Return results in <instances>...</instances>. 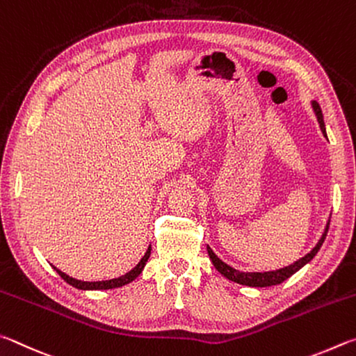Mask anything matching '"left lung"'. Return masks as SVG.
I'll return each instance as SVG.
<instances>
[{"label":"left lung","mask_w":356,"mask_h":356,"mask_svg":"<svg viewBox=\"0 0 356 356\" xmlns=\"http://www.w3.org/2000/svg\"><path fill=\"white\" fill-rule=\"evenodd\" d=\"M313 109H314L316 115H317V122H319V127L322 129V133H323V136L327 137L325 123H323V115H322L319 103L313 102ZM328 227H330V222L327 223L325 232H323L322 238L319 239V242H317V245L308 254H305L303 258L296 261L294 264H291L288 267H283V269H278V270H272V272H239V270L233 269L232 266L223 263L220 258H217V254L213 250H211V247H208V253H209L211 261H213L214 267L222 273L223 277H227L228 280H232V282H234V283L252 286V288H266V286H273V284L283 283L284 280H288L291 275H294V273L298 269H302L305 264L309 263V261L316 257V253L319 252V248L322 247L323 241H325Z\"/></svg>","instance_id":"obj_1"}]
</instances>
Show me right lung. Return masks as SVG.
Listing matches in <instances>:
<instances>
[{
	"mask_svg": "<svg viewBox=\"0 0 356 356\" xmlns=\"http://www.w3.org/2000/svg\"><path fill=\"white\" fill-rule=\"evenodd\" d=\"M149 252H152V247H148L147 253L143 254L142 259L139 261V264H137L133 270H129L128 273H124V275L118 277V278L106 280V282H81V280H74L72 277L65 275L64 272L58 270V269H56V267H54V269H56V272H58L62 278L65 280L68 284H72V286H74V288H78V289H84L86 291V289H112V288H120V286H124V284L131 283L134 278H137V277L140 275L143 266H145V263H147L148 258H149Z\"/></svg>",
	"mask_w": 356,
	"mask_h": 356,
	"instance_id": "obj_1",
	"label": "right lung"
}]
</instances>
